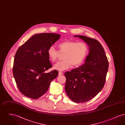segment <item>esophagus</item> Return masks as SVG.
<instances>
[{"instance_id": "obj_1", "label": "esophagus", "mask_w": 125, "mask_h": 125, "mask_svg": "<svg viewBox=\"0 0 125 125\" xmlns=\"http://www.w3.org/2000/svg\"><path fill=\"white\" fill-rule=\"evenodd\" d=\"M62 74H63V73H62V72L60 71L59 72V75H62Z\"/></svg>"}]
</instances>
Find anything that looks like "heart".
Segmentation results:
<instances>
[{
  "instance_id": "heart-1",
  "label": "heart",
  "mask_w": 125,
  "mask_h": 125,
  "mask_svg": "<svg viewBox=\"0 0 125 125\" xmlns=\"http://www.w3.org/2000/svg\"><path fill=\"white\" fill-rule=\"evenodd\" d=\"M59 51L51 46L48 48V57L52 61L55 62L58 59L60 53H64L63 60L59 61L53 66L54 69L62 71L73 66L81 65L85 59L88 52V45L84 42L66 41L58 45Z\"/></svg>"
}]
</instances>
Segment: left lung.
<instances>
[{
    "instance_id": "left-lung-1",
    "label": "left lung",
    "mask_w": 125,
    "mask_h": 125,
    "mask_svg": "<svg viewBox=\"0 0 125 125\" xmlns=\"http://www.w3.org/2000/svg\"><path fill=\"white\" fill-rule=\"evenodd\" d=\"M79 37L89 46V54L85 63L65 73V90L68 97L75 103L91 100L103 89L109 67L104 49L97 40L84 36Z\"/></svg>"
}]
</instances>
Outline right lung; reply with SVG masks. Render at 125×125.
Listing matches in <instances>:
<instances>
[{
	"label": "right lung",
	"mask_w": 125,
	"mask_h": 125,
	"mask_svg": "<svg viewBox=\"0 0 125 125\" xmlns=\"http://www.w3.org/2000/svg\"><path fill=\"white\" fill-rule=\"evenodd\" d=\"M60 37L52 33H43L31 36L18 48L14 59L12 73L20 92L36 99L44 94L51 82L59 72H44L52 67L47 54L48 48Z\"/></svg>",
	"instance_id": "add662e5"
}]
</instances>
